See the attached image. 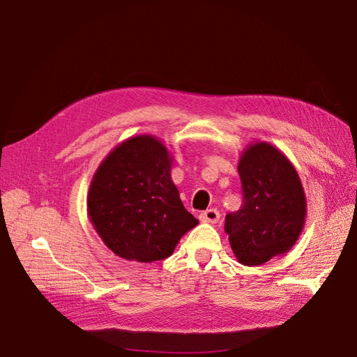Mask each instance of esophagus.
<instances>
[{
  "instance_id": "obj_1",
  "label": "esophagus",
  "mask_w": 357,
  "mask_h": 357,
  "mask_svg": "<svg viewBox=\"0 0 357 357\" xmlns=\"http://www.w3.org/2000/svg\"><path fill=\"white\" fill-rule=\"evenodd\" d=\"M199 219H201L202 222L215 224V222H218V219H219V211L216 208L206 210V211H202V213L199 215Z\"/></svg>"
}]
</instances>
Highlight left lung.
<instances>
[{
	"mask_svg": "<svg viewBox=\"0 0 357 357\" xmlns=\"http://www.w3.org/2000/svg\"><path fill=\"white\" fill-rule=\"evenodd\" d=\"M238 172L244 201L224 230L236 259L255 267L290 252L304 230L307 198L290 159L268 142L242 150Z\"/></svg>",
	"mask_w": 357,
	"mask_h": 357,
	"instance_id": "left-lung-1",
	"label": "left lung"
}]
</instances>
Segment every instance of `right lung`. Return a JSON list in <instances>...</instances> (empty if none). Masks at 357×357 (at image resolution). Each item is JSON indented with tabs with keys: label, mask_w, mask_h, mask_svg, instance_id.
<instances>
[{
	"label": "right lung",
	"mask_w": 357,
	"mask_h": 357,
	"mask_svg": "<svg viewBox=\"0 0 357 357\" xmlns=\"http://www.w3.org/2000/svg\"><path fill=\"white\" fill-rule=\"evenodd\" d=\"M173 155L156 136H132L98 167L87 195V215L98 236L126 261L169 257L198 225L172 181Z\"/></svg>",
	"instance_id": "right-lung-1"
}]
</instances>
